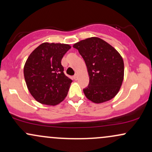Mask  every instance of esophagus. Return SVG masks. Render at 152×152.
<instances>
[{
    "label": "esophagus",
    "instance_id": "esophagus-1",
    "mask_svg": "<svg viewBox=\"0 0 152 152\" xmlns=\"http://www.w3.org/2000/svg\"><path fill=\"white\" fill-rule=\"evenodd\" d=\"M74 80H75V81H77V80H78V75H77V74H75L74 76Z\"/></svg>",
    "mask_w": 152,
    "mask_h": 152
}]
</instances>
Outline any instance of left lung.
<instances>
[{
    "label": "left lung",
    "mask_w": 152,
    "mask_h": 152,
    "mask_svg": "<svg viewBox=\"0 0 152 152\" xmlns=\"http://www.w3.org/2000/svg\"><path fill=\"white\" fill-rule=\"evenodd\" d=\"M88 69L89 83L85 96L94 103L111 100L117 94L124 73V61L114 47L104 40L91 37L75 43Z\"/></svg>",
    "instance_id": "obj_1"
}]
</instances>
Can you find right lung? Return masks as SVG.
<instances>
[{
    "label": "right lung",
    "instance_id": "obj_1",
    "mask_svg": "<svg viewBox=\"0 0 152 152\" xmlns=\"http://www.w3.org/2000/svg\"><path fill=\"white\" fill-rule=\"evenodd\" d=\"M68 44L43 43L30 54L24 66V78L31 95L37 102L55 106L67 96L72 80L64 74V55Z\"/></svg>",
    "mask_w": 152,
    "mask_h": 152
}]
</instances>
